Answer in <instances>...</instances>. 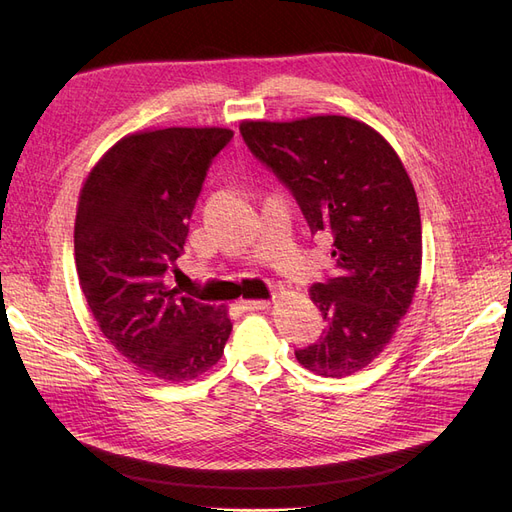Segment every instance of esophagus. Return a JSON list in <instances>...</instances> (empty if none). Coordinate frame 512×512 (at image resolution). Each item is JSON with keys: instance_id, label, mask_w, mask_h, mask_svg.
Segmentation results:
<instances>
[{"instance_id": "1", "label": "esophagus", "mask_w": 512, "mask_h": 512, "mask_svg": "<svg viewBox=\"0 0 512 512\" xmlns=\"http://www.w3.org/2000/svg\"><path fill=\"white\" fill-rule=\"evenodd\" d=\"M239 307L243 312H258V309H267L269 301H239Z\"/></svg>"}]
</instances>
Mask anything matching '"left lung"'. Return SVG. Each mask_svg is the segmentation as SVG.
<instances>
[{"instance_id":"1","label":"left lung","mask_w":512,"mask_h":512,"mask_svg":"<svg viewBox=\"0 0 512 512\" xmlns=\"http://www.w3.org/2000/svg\"><path fill=\"white\" fill-rule=\"evenodd\" d=\"M241 136L297 200L312 235L333 239L335 275L309 297L327 329L297 361L324 378L367 367L391 342L421 277V213L404 164L384 138L342 115L243 121Z\"/></svg>"}]
</instances>
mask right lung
Listing matches in <instances>:
<instances>
[{"instance_id":"obj_1","label":"right lung","mask_w":512,"mask_h":512,"mask_svg":"<svg viewBox=\"0 0 512 512\" xmlns=\"http://www.w3.org/2000/svg\"><path fill=\"white\" fill-rule=\"evenodd\" d=\"M224 128H166L121 138L91 170L74 224L81 290L104 337L168 384L222 359L226 309L168 288L207 170L232 141Z\"/></svg>"}]
</instances>
